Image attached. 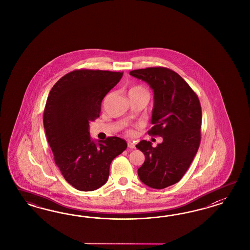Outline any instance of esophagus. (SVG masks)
<instances>
[{
  "mask_svg": "<svg viewBox=\"0 0 250 250\" xmlns=\"http://www.w3.org/2000/svg\"><path fill=\"white\" fill-rule=\"evenodd\" d=\"M127 146H128L129 148H131V149L136 148V145L134 144L133 142H131V141H129L128 143H127Z\"/></svg>",
  "mask_w": 250,
  "mask_h": 250,
  "instance_id": "1",
  "label": "esophagus"
}]
</instances>
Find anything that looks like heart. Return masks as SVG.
Listing matches in <instances>:
<instances>
[{"mask_svg": "<svg viewBox=\"0 0 250 250\" xmlns=\"http://www.w3.org/2000/svg\"><path fill=\"white\" fill-rule=\"evenodd\" d=\"M146 91V89H144V88L141 87V86H134V87H132V88L130 89L129 92H136V91ZM126 132H127V134H129V135H132V134H133V131H132L131 129H128Z\"/></svg>", "mask_w": 250, "mask_h": 250, "instance_id": "obj_1", "label": "heart"}]
</instances>
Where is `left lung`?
<instances>
[{
    "mask_svg": "<svg viewBox=\"0 0 250 250\" xmlns=\"http://www.w3.org/2000/svg\"><path fill=\"white\" fill-rule=\"evenodd\" d=\"M130 75L153 89V126L147 133L163 137L156 147L146 140L136 145L146 157L137 174L148 187L164 189L182 180L196 155L201 143V104L189 84L169 68H140L130 71Z\"/></svg>",
    "mask_w": 250,
    "mask_h": 250,
    "instance_id": "1",
    "label": "left lung"
}]
</instances>
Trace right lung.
<instances>
[{"mask_svg": "<svg viewBox=\"0 0 250 250\" xmlns=\"http://www.w3.org/2000/svg\"><path fill=\"white\" fill-rule=\"evenodd\" d=\"M122 76L109 70L75 69L61 78L48 94L43 115L46 138L63 177L79 190L102 187L111 162L127 147L117 136L95 144L89 132L90 122L100 116L103 99Z\"/></svg>", "mask_w": 250, "mask_h": 250, "instance_id": "1", "label": "right lung"}]
</instances>
